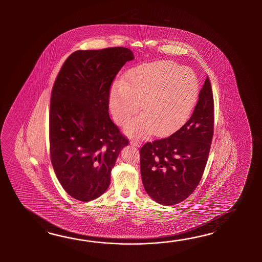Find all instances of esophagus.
I'll use <instances>...</instances> for the list:
<instances>
[{
	"instance_id": "obj_1",
	"label": "esophagus",
	"mask_w": 262,
	"mask_h": 262,
	"mask_svg": "<svg viewBox=\"0 0 262 262\" xmlns=\"http://www.w3.org/2000/svg\"><path fill=\"white\" fill-rule=\"evenodd\" d=\"M130 145L133 146V147H138L139 148V146H140V142L138 141V140L132 139V140H130Z\"/></svg>"
}]
</instances>
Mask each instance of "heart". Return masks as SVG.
Instances as JSON below:
<instances>
[{
	"instance_id": "obj_1",
	"label": "heart",
	"mask_w": 262,
	"mask_h": 262,
	"mask_svg": "<svg viewBox=\"0 0 262 262\" xmlns=\"http://www.w3.org/2000/svg\"><path fill=\"white\" fill-rule=\"evenodd\" d=\"M199 82L188 68L167 61H159L135 67L114 84L110 93V108L115 122H127L126 133L146 136L169 133L185 122L195 105Z\"/></svg>"
}]
</instances>
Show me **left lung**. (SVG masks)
Segmentation results:
<instances>
[{"mask_svg":"<svg viewBox=\"0 0 262 262\" xmlns=\"http://www.w3.org/2000/svg\"><path fill=\"white\" fill-rule=\"evenodd\" d=\"M213 120V96L207 78L189 120L171 136L140 149L142 183L157 203L178 204L196 188L211 149Z\"/></svg>","mask_w":262,"mask_h":262,"instance_id":"left-lung-1","label":"left lung"}]
</instances>
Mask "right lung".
<instances>
[{"mask_svg": "<svg viewBox=\"0 0 262 262\" xmlns=\"http://www.w3.org/2000/svg\"><path fill=\"white\" fill-rule=\"evenodd\" d=\"M129 49L117 47L77 50L63 62L51 92L50 159L67 194L94 201L111 184V172L128 139L108 114L113 79L126 61Z\"/></svg>", "mask_w": 262, "mask_h": 262, "instance_id": "right-lung-1", "label": "right lung"}]
</instances>
